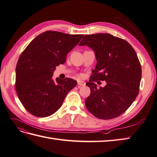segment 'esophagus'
I'll list each match as a JSON object with an SVG mask.
<instances>
[{"mask_svg": "<svg viewBox=\"0 0 157 157\" xmlns=\"http://www.w3.org/2000/svg\"><path fill=\"white\" fill-rule=\"evenodd\" d=\"M77 84L79 86H85L86 83H85V81H78Z\"/></svg>", "mask_w": 157, "mask_h": 157, "instance_id": "34e87169", "label": "esophagus"}]
</instances>
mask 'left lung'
<instances>
[{
  "mask_svg": "<svg viewBox=\"0 0 157 157\" xmlns=\"http://www.w3.org/2000/svg\"><path fill=\"white\" fill-rule=\"evenodd\" d=\"M95 52L97 63L86 85L90 94L85 105L94 116L110 120L126 111L138 95L142 76L140 61L127 41L109 33L86 35L79 46ZM105 80L97 89L94 82Z\"/></svg>",
  "mask_w": 157,
  "mask_h": 157,
  "instance_id": "left-lung-1",
  "label": "left lung"
}]
</instances>
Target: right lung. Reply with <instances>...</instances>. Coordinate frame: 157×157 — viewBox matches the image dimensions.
Masks as SVG:
<instances>
[{
	"mask_svg": "<svg viewBox=\"0 0 157 157\" xmlns=\"http://www.w3.org/2000/svg\"><path fill=\"white\" fill-rule=\"evenodd\" d=\"M83 36L45 31L31 41L21 54L16 67L15 89L22 105L33 116L44 117L54 113L76 85L77 82L70 78H57L54 82L52 75Z\"/></svg>",
	"mask_w": 157,
	"mask_h": 157,
	"instance_id": "obj_1",
	"label": "right lung"
}]
</instances>
